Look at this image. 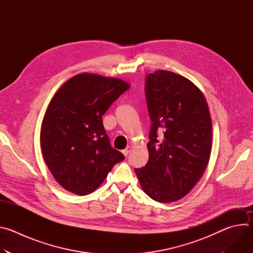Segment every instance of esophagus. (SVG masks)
<instances>
[{
	"mask_svg": "<svg viewBox=\"0 0 253 253\" xmlns=\"http://www.w3.org/2000/svg\"><path fill=\"white\" fill-rule=\"evenodd\" d=\"M130 151H131V146H127V147L122 151V153H123L125 156H128V154L130 153Z\"/></svg>",
	"mask_w": 253,
	"mask_h": 253,
	"instance_id": "esophagus-1",
	"label": "esophagus"
}]
</instances>
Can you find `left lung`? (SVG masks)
Returning <instances> with one entry per match:
<instances>
[{
  "mask_svg": "<svg viewBox=\"0 0 253 253\" xmlns=\"http://www.w3.org/2000/svg\"><path fill=\"white\" fill-rule=\"evenodd\" d=\"M145 96L152 123L149 159L135 173L150 198L162 203L177 201L199 181L210 158L208 105L190 80L164 70L146 76Z\"/></svg>",
  "mask_w": 253,
  "mask_h": 253,
  "instance_id": "1",
  "label": "left lung"
}]
</instances>
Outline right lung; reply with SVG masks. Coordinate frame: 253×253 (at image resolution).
I'll return each instance as SVG.
<instances>
[{"mask_svg":"<svg viewBox=\"0 0 253 253\" xmlns=\"http://www.w3.org/2000/svg\"><path fill=\"white\" fill-rule=\"evenodd\" d=\"M129 88L121 79L82 73L64 83L51 100L41 127V147L48 168L66 190L92 193L125 159L111 146L102 117Z\"/></svg>","mask_w":253,"mask_h":253,"instance_id":"1","label":"right lung"}]
</instances>
